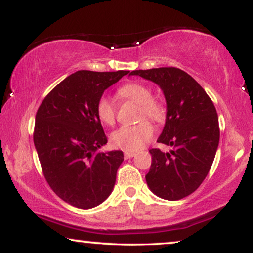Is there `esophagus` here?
I'll list each match as a JSON object with an SVG mask.
<instances>
[{
    "instance_id": "1",
    "label": "esophagus",
    "mask_w": 253,
    "mask_h": 253,
    "mask_svg": "<svg viewBox=\"0 0 253 253\" xmlns=\"http://www.w3.org/2000/svg\"><path fill=\"white\" fill-rule=\"evenodd\" d=\"M132 157H134L133 152H126V153H124V158L126 159H131Z\"/></svg>"
}]
</instances>
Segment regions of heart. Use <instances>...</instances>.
Returning <instances> with one entry per match:
<instances>
[{
  "label": "heart",
  "instance_id": "obj_1",
  "mask_svg": "<svg viewBox=\"0 0 253 253\" xmlns=\"http://www.w3.org/2000/svg\"><path fill=\"white\" fill-rule=\"evenodd\" d=\"M117 96L123 101L138 105L137 120H151L160 122L165 117V107L153 98L152 89L141 83L132 82L124 84L117 89ZM96 116L105 126H113L116 119V106L108 96H100L95 106ZM153 136V127L148 122H140L136 126H123L114 131L110 141L114 146L126 152H137L144 147Z\"/></svg>",
  "mask_w": 253,
  "mask_h": 253
}]
</instances>
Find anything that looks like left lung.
Segmentation results:
<instances>
[{
	"label": "left lung",
	"mask_w": 253,
	"mask_h": 253,
	"mask_svg": "<svg viewBox=\"0 0 253 253\" xmlns=\"http://www.w3.org/2000/svg\"><path fill=\"white\" fill-rule=\"evenodd\" d=\"M130 75L155 83L167 102L158 143L172 150H150L152 164L145 176L148 188L160 198H184L199 188L215 158L220 139L215 107L202 86L178 68L134 70Z\"/></svg>",
	"instance_id": "1"
}]
</instances>
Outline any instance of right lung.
<instances>
[{
  "instance_id": "obj_1",
  "label": "right lung",
  "mask_w": 253,
  "mask_h": 253,
  "mask_svg": "<svg viewBox=\"0 0 253 253\" xmlns=\"http://www.w3.org/2000/svg\"><path fill=\"white\" fill-rule=\"evenodd\" d=\"M130 71L79 70L51 89L38 109L33 141L44 178L65 203L87 210L108 198L122 151L107 144L95 106L105 89Z\"/></svg>"
}]
</instances>
